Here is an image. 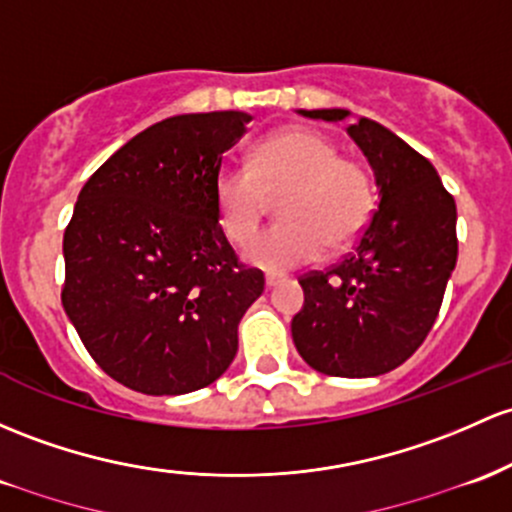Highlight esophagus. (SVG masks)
<instances>
[{"instance_id":"obj_1","label":"esophagus","mask_w":512,"mask_h":512,"mask_svg":"<svg viewBox=\"0 0 512 512\" xmlns=\"http://www.w3.org/2000/svg\"><path fill=\"white\" fill-rule=\"evenodd\" d=\"M282 282H284V279H282V277H274V274H267V277H265V286H267V289H274V286L282 284Z\"/></svg>"}]
</instances>
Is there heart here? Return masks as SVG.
I'll return each mask as SVG.
<instances>
[{
  "mask_svg": "<svg viewBox=\"0 0 512 512\" xmlns=\"http://www.w3.org/2000/svg\"><path fill=\"white\" fill-rule=\"evenodd\" d=\"M284 223L257 233L243 257L269 274L340 250L367 228L376 206L367 167L340 157L338 145L311 128H286L262 140L250 165H226L213 184L218 223L233 243L255 233L267 196L283 194Z\"/></svg>",
  "mask_w": 512,
  "mask_h": 512,
  "instance_id": "b5f03b06",
  "label": "heart"
}]
</instances>
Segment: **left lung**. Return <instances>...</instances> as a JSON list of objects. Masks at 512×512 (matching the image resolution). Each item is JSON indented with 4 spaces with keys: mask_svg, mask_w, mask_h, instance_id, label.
<instances>
[{
    "mask_svg": "<svg viewBox=\"0 0 512 512\" xmlns=\"http://www.w3.org/2000/svg\"><path fill=\"white\" fill-rule=\"evenodd\" d=\"M347 121V109H299ZM347 133L367 157L379 206L359 243L328 272L299 279L303 308L291 338L308 367L330 376H379L428 338L457 265V206L430 160L372 119Z\"/></svg>",
    "mask_w": 512,
    "mask_h": 512,
    "instance_id": "left-lung-1",
    "label": "left lung"
}]
</instances>
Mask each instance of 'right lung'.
Instances as JSON below:
<instances>
[{"label": "right lung", "instance_id": "obj_1", "mask_svg": "<svg viewBox=\"0 0 512 512\" xmlns=\"http://www.w3.org/2000/svg\"><path fill=\"white\" fill-rule=\"evenodd\" d=\"M250 121L245 111H211L155 123L77 196L63 306L94 362L128 389H204L238 352V323L265 277L238 265L213 184Z\"/></svg>", "mask_w": 512, "mask_h": 512}]
</instances>
